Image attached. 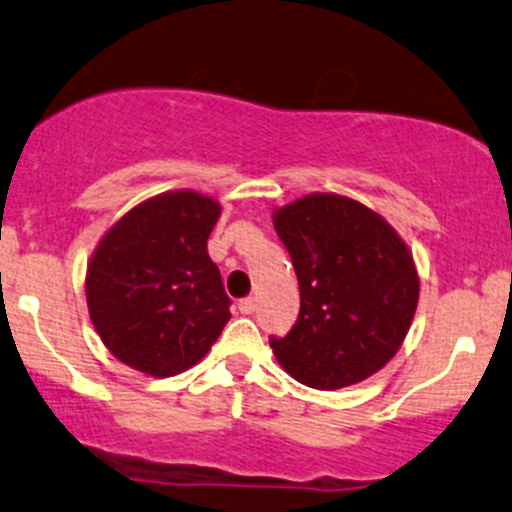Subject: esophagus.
I'll return each mask as SVG.
<instances>
[{
    "instance_id": "1",
    "label": "esophagus",
    "mask_w": 512,
    "mask_h": 512,
    "mask_svg": "<svg viewBox=\"0 0 512 512\" xmlns=\"http://www.w3.org/2000/svg\"><path fill=\"white\" fill-rule=\"evenodd\" d=\"M256 310V300L254 298H244L239 300V312L241 315H251Z\"/></svg>"
}]
</instances>
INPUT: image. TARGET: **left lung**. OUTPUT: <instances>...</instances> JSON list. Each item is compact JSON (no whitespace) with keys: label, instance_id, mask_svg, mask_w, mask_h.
Masks as SVG:
<instances>
[{"label":"left lung","instance_id":"left-lung-1","mask_svg":"<svg viewBox=\"0 0 512 512\" xmlns=\"http://www.w3.org/2000/svg\"><path fill=\"white\" fill-rule=\"evenodd\" d=\"M300 283V315L271 337L280 366L310 388L364 381L393 359L420 295L415 263L393 227L361 202L307 195L273 217Z\"/></svg>","mask_w":512,"mask_h":512}]
</instances>
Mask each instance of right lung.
Masks as SVG:
<instances>
[{"instance_id":"add662e5","label":"right lung","mask_w":512,"mask_h":512,"mask_svg":"<svg viewBox=\"0 0 512 512\" xmlns=\"http://www.w3.org/2000/svg\"><path fill=\"white\" fill-rule=\"evenodd\" d=\"M219 205L168 192L126 212L87 266L92 324L119 361L148 376L195 366L229 322V295L207 254Z\"/></svg>"}]
</instances>
